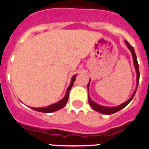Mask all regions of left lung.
<instances>
[{"label":"left lung","instance_id":"obj_1","mask_svg":"<svg viewBox=\"0 0 149 149\" xmlns=\"http://www.w3.org/2000/svg\"><path fill=\"white\" fill-rule=\"evenodd\" d=\"M125 45H127L128 49L131 50V53H132V57H133V61H134V68H135V70H136V89H135L134 92V93L132 94L131 97L130 98L129 100L128 101H126L125 102L123 103V104H120V105H118V106L116 107H106V106H102V105H100V104H97L95 102H93V100H91L90 96L88 95V102H89V104L91 105V107L93 108L94 111H97L99 113H103V114H107V115H110V114H112V113H114L117 111H120L122 110L123 108H124L125 107L127 106L128 104H129L130 102L132 100V99L134 98V96L135 93H136V88H137L138 84H139V81H140V72H139V65H138V62H137V58H136V54H135V52H134V49L131 45H130L129 43L127 41H125ZM90 81H91V79H90L89 82L88 84V91H89V84H90Z\"/></svg>","mask_w":149,"mask_h":149}]
</instances>
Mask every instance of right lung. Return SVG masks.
Listing matches in <instances>:
<instances>
[{
  "label": "right lung",
  "instance_id": "right-lung-1",
  "mask_svg": "<svg viewBox=\"0 0 149 149\" xmlns=\"http://www.w3.org/2000/svg\"><path fill=\"white\" fill-rule=\"evenodd\" d=\"M76 76H77V75H75V76H73V77H72L70 84V85L68 86V89H67L66 94H65V96H64V98H63L62 100H61L60 101L57 102L56 103H54V104H50V105H49V106L44 107V108H32V107H30V108H31L32 109L35 110V111H39V112H42V113H52V112H54V111H58V110H60V109H61V108H64V107L66 105L67 102H68V101L69 92H70V89H71L72 87H73L74 81L76 80Z\"/></svg>",
  "mask_w": 149,
  "mask_h": 149
}]
</instances>
